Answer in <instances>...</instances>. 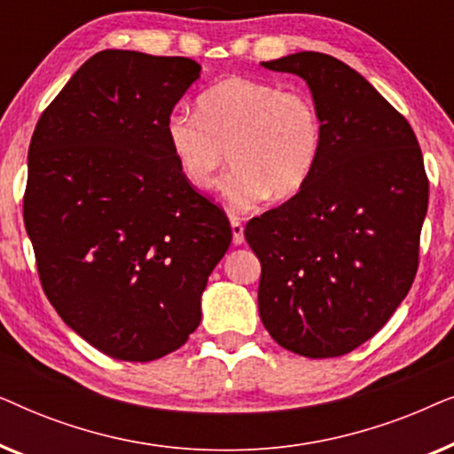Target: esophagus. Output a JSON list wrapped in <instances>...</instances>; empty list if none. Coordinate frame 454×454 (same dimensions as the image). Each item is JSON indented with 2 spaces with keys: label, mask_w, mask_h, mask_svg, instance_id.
<instances>
[{
  "label": "esophagus",
  "mask_w": 454,
  "mask_h": 454,
  "mask_svg": "<svg viewBox=\"0 0 454 454\" xmlns=\"http://www.w3.org/2000/svg\"><path fill=\"white\" fill-rule=\"evenodd\" d=\"M231 231H233V244L241 246L244 244V225L238 216H231Z\"/></svg>",
  "instance_id": "esophagus-1"
}]
</instances>
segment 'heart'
<instances>
[{
  "label": "heart",
  "mask_w": 454,
  "mask_h": 454,
  "mask_svg": "<svg viewBox=\"0 0 454 454\" xmlns=\"http://www.w3.org/2000/svg\"><path fill=\"white\" fill-rule=\"evenodd\" d=\"M165 136L177 169L207 192L227 151L233 169L223 192L233 208L258 207L269 194L291 198L309 182L322 153V120L306 92L270 80L231 76L198 97V114L173 111Z\"/></svg>",
  "instance_id": "heart-1"
}]
</instances>
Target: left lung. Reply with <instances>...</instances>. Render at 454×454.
I'll use <instances>...</instances> for the list:
<instances>
[{
	"mask_svg": "<svg viewBox=\"0 0 454 454\" xmlns=\"http://www.w3.org/2000/svg\"><path fill=\"white\" fill-rule=\"evenodd\" d=\"M260 66L306 80L325 132L309 182L246 225L262 266L260 320L297 356L339 357L374 337L411 289L427 213L424 157L405 117L333 55Z\"/></svg>",
	"mask_w": 454,
	"mask_h": 454,
	"instance_id": "left-lung-1",
	"label": "left lung"
}]
</instances>
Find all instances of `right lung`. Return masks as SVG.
<instances>
[{
    "mask_svg": "<svg viewBox=\"0 0 454 454\" xmlns=\"http://www.w3.org/2000/svg\"><path fill=\"white\" fill-rule=\"evenodd\" d=\"M198 78L190 58L105 49L43 111L28 146L24 225L43 291L74 333L121 362L188 340L231 244L225 213L167 145V117Z\"/></svg>",
    "mask_w": 454,
    "mask_h": 454,
    "instance_id": "add662e5",
    "label": "right lung"
}]
</instances>
